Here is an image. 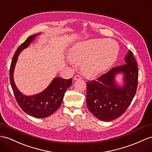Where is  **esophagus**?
<instances>
[{
	"instance_id": "34e87169",
	"label": "esophagus",
	"mask_w": 152,
	"mask_h": 152,
	"mask_svg": "<svg viewBox=\"0 0 152 152\" xmlns=\"http://www.w3.org/2000/svg\"><path fill=\"white\" fill-rule=\"evenodd\" d=\"M81 77L79 75H76L74 77V80H81Z\"/></svg>"
}]
</instances>
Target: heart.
Returning a JSON list of instances; mask_svg holds the SVG:
<instances>
[{"label":"heart","instance_id":"b5f03b06","mask_svg":"<svg viewBox=\"0 0 152 152\" xmlns=\"http://www.w3.org/2000/svg\"><path fill=\"white\" fill-rule=\"evenodd\" d=\"M118 54V46L111 40L93 39L74 46L70 60L81 64V71L88 77H94L110 67Z\"/></svg>","mask_w":152,"mask_h":152}]
</instances>
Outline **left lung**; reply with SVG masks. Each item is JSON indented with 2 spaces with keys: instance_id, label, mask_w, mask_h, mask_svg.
<instances>
[{
  "instance_id": "left-lung-1",
  "label": "left lung",
  "mask_w": 152,
  "mask_h": 152,
  "mask_svg": "<svg viewBox=\"0 0 152 152\" xmlns=\"http://www.w3.org/2000/svg\"><path fill=\"white\" fill-rule=\"evenodd\" d=\"M125 64L112 68L94 81L87 83V106L96 118L110 121L126 110L136 93L138 83L137 64L129 50L124 57ZM118 73L124 75V85L115 82Z\"/></svg>"
}]
</instances>
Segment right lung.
<instances>
[{
    "label": "right lung",
    "mask_w": 152,
    "mask_h": 152,
    "mask_svg": "<svg viewBox=\"0 0 152 152\" xmlns=\"http://www.w3.org/2000/svg\"><path fill=\"white\" fill-rule=\"evenodd\" d=\"M33 34L18 47L11 61L10 70V78L14 95L19 106L26 113L37 118H47L53 114L59 108L64 99L66 90L72 84V78L65 80L60 77H54L44 91L33 96H26L19 91L13 80V72L18 56L27 48L38 34Z\"/></svg>",
    "instance_id": "1"
}]
</instances>
